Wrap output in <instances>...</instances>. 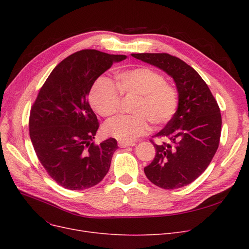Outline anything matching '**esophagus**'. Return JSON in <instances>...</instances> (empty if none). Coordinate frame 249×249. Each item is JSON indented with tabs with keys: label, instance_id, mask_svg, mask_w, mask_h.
I'll use <instances>...</instances> for the list:
<instances>
[{
	"label": "esophagus",
	"instance_id": "1",
	"mask_svg": "<svg viewBox=\"0 0 249 249\" xmlns=\"http://www.w3.org/2000/svg\"><path fill=\"white\" fill-rule=\"evenodd\" d=\"M118 145H119V147L124 148V147H128V146H134L136 144L134 142H122V141H120L119 143H118Z\"/></svg>",
	"mask_w": 249,
	"mask_h": 249
}]
</instances>
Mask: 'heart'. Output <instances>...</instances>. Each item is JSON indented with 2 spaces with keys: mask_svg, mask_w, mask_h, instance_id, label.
Returning a JSON list of instances; mask_svg holds the SVG:
<instances>
[{
  "mask_svg": "<svg viewBox=\"0 0 249 249\" xmlns=\"http://www.w3.org/2000/svg\"><path fill=\"white\" fill-rule=\"evenodd\" d=\"M122 95H136L132 108L134 115L117 116L104 125L106 135L122 142H132L145 135L150 122L161 126L172 120L178 109V93L164 77L148 68H138L120 72L117 86L107 76H99L89 91V102L100 115L108 117L119 108Z\"/></svg>",
  "mask_w": 249,
  "mask_h": 249,
  "instance_id": "1",
  "label": "heart"
}]
</instances>
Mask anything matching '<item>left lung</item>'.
<instances>
[{"mask_svg":"<svg viewBox=\"0 0 249 249\" xmlns=\"http://www.w3.org/2000/svg\"><path fill=\"white\" fill-rule=\"evenodd\" d=\"M131 55L171 75L178 93L176 114L155 135L168 142L150 140L156 154L144 173L165 190L188 186L206 171L218 149L222 119L217 101L200 74L181 59L167 53Z\"/></svg>","mask_w":249,"mask_h":249,"instance_id":"8db88e82","label":"left lung"}]
</instances>
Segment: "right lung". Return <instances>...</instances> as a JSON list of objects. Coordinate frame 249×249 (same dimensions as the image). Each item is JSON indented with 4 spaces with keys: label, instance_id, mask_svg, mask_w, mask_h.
<instances>
[{
    "label": "right lung",
    "instance_id": "add662e5",
    "mask_svg": "<svg viewBox=\"0 0 249 249\" xmlns=\"http://www.w3.org/2000/svg\"><path fill=\"white\" fill-rule=\"evenodd\" d=\"M126 57L95 49L74 52L56 65L39 90L30 111V138L47 174L65 189L91 188L109 172L117 141L94 144L99 122L88 96L97 78Z\"/></svg>",
    "mask_w": 249,
    "mask_h": 249
}]
</instances>
